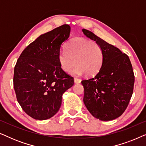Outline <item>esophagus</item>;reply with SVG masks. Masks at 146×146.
Instances as JSON below:
<instances>
[{"instance_id":"1","label":"esophagus","mask_w":146,"mask_h":146,"mask_svg":"<svg viewBox=\"0 0 146 146\" xmlns=\"http://www.w3.org/2000/svg\"><path fill=\"white\" fill-rule=\"evenodd\" d=\"M81 82V80L79 79V78H74V83L75 84H80Z\"/></svg>"}]
</instances>
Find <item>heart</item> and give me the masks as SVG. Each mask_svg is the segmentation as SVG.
Instances as JSON below:
<instances>
[{"label":"heart","instance_id":"1","mask_svg":"<svg viewBox=\"0 0 146 146\" xmlns=\"http://www.w3.org/2000/svg\"><path fill=\"white\" fill-rule=\"evenodd\" d=\"M104 54L100 46L94 42L84 38H75L66 46V49L59 54L58 61L61 68L74 75L92 76L100 70L102 65Z\"/></svg>","mask_w":146,"mask_h":146}]
</instances>
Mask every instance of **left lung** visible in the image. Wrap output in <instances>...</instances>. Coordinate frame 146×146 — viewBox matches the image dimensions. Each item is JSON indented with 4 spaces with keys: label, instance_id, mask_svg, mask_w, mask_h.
Returning <instances> with one entry per match:
<instances>
[{
    "label": "left lung",
    "instance_id": "left-lung-1",
    "mask_svg": "<svg viewBox=\"0 0 146 146\" xmlns=\"http://www.w3.org/2000/svg\"><path fill=\"white\" fill-rule=\"evenodd\" d=\"M82 31L102 50L104 60L98 73L82 81L84 89V103L89 112L102 121L120 116L133 94L134 74L129 57L91 31Z\"/></svg>",
    "mask_w": 146,
    "mask_h": 146
}]
</instances>
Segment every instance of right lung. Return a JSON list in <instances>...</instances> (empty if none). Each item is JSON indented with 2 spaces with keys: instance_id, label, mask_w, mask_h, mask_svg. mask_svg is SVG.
<instances>
[{
  "instance_id": "1",
  "label": "right lung",
  "mask_w": 146,
  "mask_h": 146,
  "mask_svg": "<svg viewBox=\"0 0 146 146\" xmlns=\"http://www.w3.org/2000/svg\"><path fill=\"white\" fill-rule=\"evenodd\" d=\"M71 28L64 25L39 36L23 51L14 70L18 102L28 115L45 120L54 116L74 79L61 68L58 56Z\"/></svg>"
}]
</instances>
